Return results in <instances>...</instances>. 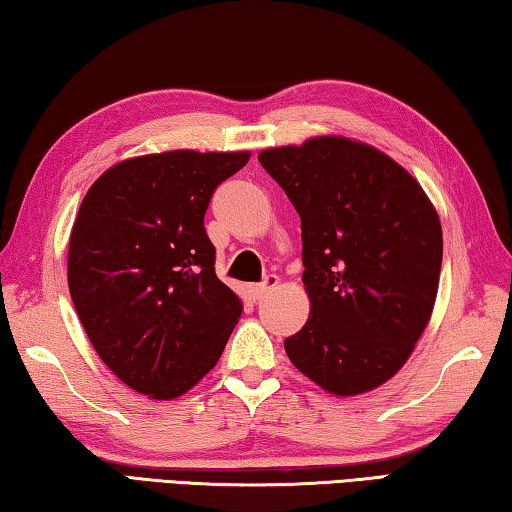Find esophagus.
<instances>
[{
	"instance_id": "34e87169",
	"label": "esophagus",
	"mask_w": 512,
	"mask_h": 512,
	"mask_svg": "<svg viewBox=\"0 0 512 512\" xmlns=\"http://www.w3.org/2000/svg\"><path fill=\"white\" fill-rule=\"evenodd\" d=\"M277 287V275H268L262 284H250L248 287V296L253 300H262L268 291H273Z\"/></svg>"
}]
</instances>
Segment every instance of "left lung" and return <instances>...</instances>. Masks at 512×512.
Wrapping results in <instances>:
<instances>
[{
	"instance_id": "left-lung-1",
	"label": "left lung",
	"mask_w": 512,
	"mask_h": 512,
	"mask_svg": "<svg viewBox=\"0 0 512 512\" xmlns=\"http://www.w3.org/2000/svg\"><path fill=\"white\" fill-rule=\"evenodd\" d=\"M257 158L302 223L311 311L284 350L329 393L372 391L404 366L431 318L438 214L411 173L368 144L325 135Z\"/></svg>"
}]
</instances>
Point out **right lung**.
I'll use <instances>...</instances> for the list:
<instances>
[{
  "label": "right lung",
  "mask_w": 512,
  "mask_h": 512,
  "mask_svg": "<svg viewBox=\"0 0 512 512\" xmlns=\"http://www.w3.org/2000/svg\"><path fill=\"white\" fill-rule=\"evenodd\" d=\"M250 153L167 151L110 167L85 194L67 282L85 334L115 375L173 400L210 372L241 316L205 232L214 189Z\"/></svg>",
  "instance_id": "obj_1"
}]
</instances>
